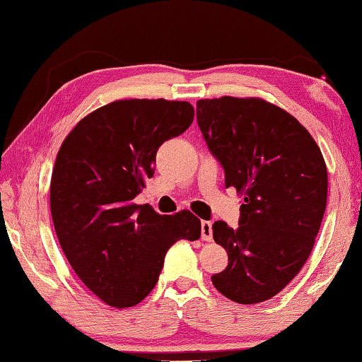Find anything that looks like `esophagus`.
<instances>
[{
  "label": "esophagus",
  "mask_w": 362,
  "mask_h": 362,
  "mask_svg": "<svg viewBox=\"0 0 362 362\" xmlns=\"http://www.w3.org/2000/svg\"><path fill=\"white\" fill-rule=\"evenodd\" d=\"M201 238L204 242H211L212 240V222H209V220L201 222Z\"/></svg>",
  "instance_id": "obj_1"
}]
</instances>
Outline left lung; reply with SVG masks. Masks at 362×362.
<instances>
[{
	"instance_id": "left-lung-1",
	"label": "left lung",
	"mask_w": 362,
	"mask_h": 362,
	"mask_svg": "<svg viewBox=\"0 0 362 362\" xmlns=\"http://www.w3.org/2000/svg\"><path fill=\"white\" fill-rule=\"evenodd\" d=\"M197 124L225 186L243 196L238 228L212 225L228 255L212 284L233 302H264L294 279L315 245L328 194L323 155L296 117L259 98L199 99Z\"/></svg>"
}]
</instances>
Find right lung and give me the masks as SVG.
<instances>
[{"label": "right lung", "mask_w": 362, "mask_h": 362, "mask_svg": "<svg viewBox=\"0 0 362 362\" xmlns=\"http://www.w3.org/2000/svg\"><path fill=\"white\" fill-rule=\"evenodd\" d=\"M186 101L120 99L75 125L57 153L50 212L68 263L107 305L134 307L150 294L166 251L201 237L189 211L160 216L134 197L153 176L156 151L189 127Z\"/></svg>", "instance_id": "1"}]
</instances>
